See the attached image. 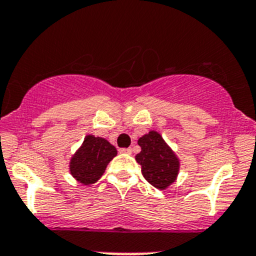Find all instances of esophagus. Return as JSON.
Instances as JSON below:
<instances>
[{
  "mask_svg": "<svg viewBox=\"0 0 256 256\" xmlns=\"http://www.w3.org/2000/svg\"><path fill=\"white\" fill-rule=\"evenodd\" d=\"M120 152H122V153L132 154V152H133V149H132V148H123V149H120Z\"/></svg>",
  "mask_w": 256,
  "mask_h": 256,
  "instance_id": "1",
  "label": "esophagus"
}]
</instances>
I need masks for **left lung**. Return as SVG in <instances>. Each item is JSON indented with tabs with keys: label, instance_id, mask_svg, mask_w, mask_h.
Here are the masks:
<instances>
[{
	"label": "left lung",
	"instance_id": "1",
	"mask_svg": "<svg viewBox=\"0 0 256 256\" xmlns=\"http://www.w3.org/2000/svg\"><path fill=\"white\" fill-rule=\"evenodd\" d=\"M138 144L142 150L136 160L142 166V174L149 184L164 190L178 176L179 159L158 132H149L139 138Z\"/></svg>",
	"mask_w": 256,
	"mask_h": 256
}]
</instances>
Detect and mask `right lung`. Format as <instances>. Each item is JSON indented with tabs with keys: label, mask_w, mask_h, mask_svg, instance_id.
<instances>
[{
	"label": "right lung",
	"mask_w": 256,
	"mask_h": 256,
	"mask_svg": "<svg viewBox=\"0 0 256 256\" xmlns=\"http://www.w3.org/2000/svg\"><path fill=\"white\" fill-rule=\"evenodd\" d=\"M116 156L117 149L110 142L100 136H87L70 159V174L80 183L90 186L103 176L108 163Z\"/></svg>",
	"instance_id": "obj_1"
}]
</instances>
